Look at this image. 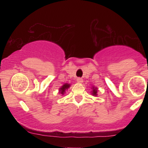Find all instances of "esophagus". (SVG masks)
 Listing matches in <instances>:
<instances>
[{
    "label": "esophagus",
    "instance_id": "1",
    "mask_svg": "<svg viewBox=\"0 0 148 148\" xmlns=\"http://www.w3.org/2000/svg\"><path fill=\"white\" fill-rule=\"evenodd\" d=\"M76 81H77V82L79 83V84H81V83H83V81H84V80L81 79V78H78Z\"/></svg>",
    "mask_w": 148,
    "mask_h": 148
}]
</instances>
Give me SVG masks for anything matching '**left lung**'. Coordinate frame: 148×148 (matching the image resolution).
<instances>
[{
    "mask_svg": "<svg viewBox=\"0 0 148 148\" xmlns=\"http://www.w3.org/2000/svg\"><path fill=\"white\" fill-rule=\"evenodd\" d=\"M92 95L93 96H97V88L95 87H92Z\"/></svg>",
    "mask_w": 148,
    "mask_h": 148,
    "instance_id": "obj_1",
    "label": "left lung"
}]
</instances>
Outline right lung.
I'll return each mask as SVG.
<instances>
[{
	"mask_svg": "<svg viewBox=\"0 0 148 148\" xmlns=\"http://www.w3.org/2000/svg\"><path fill=\"white\" fill-rule=\"evenodd\" d=\"M69 86H70V84H64L63 86H62V87L60 88V89H59V93H60L61 95H63L64 94V92H65V90H67L68 88H69Z\"/></svg>",
	"mask_w": 148,
	"mask_h": 148,
	"instance_id": "1",
	"label": "right lung"
}]
</instances>
